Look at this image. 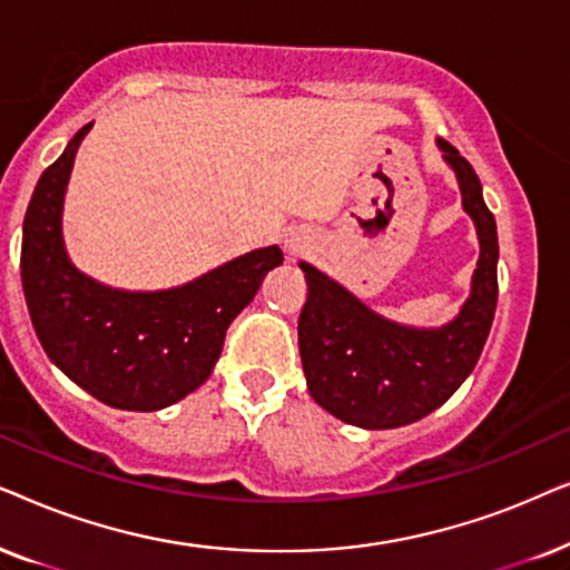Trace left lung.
Masks as SVG:
<instances>
[{
  "label": "left lung",
  "instance_id": "left-lung-1",
  "mask_svg": "<svg viewBox=\"0 0 570 570\" xmlns=\"http://www.w3.org/2000/svg\"><path fill=\"white\" fill-rule=\"evenodd\" d=\"M456 171L461 206L476 226L480 261L461 313L443 328L385 321L313 265L299 263L307 299L299 354L307 391L325 412L364 430L412 424L445 404L466 381L488 341L498 305V232L472 164L438 138Z\"/></svg>",
  "mask_w": 570,
  "mask_h": 570
}]
</instances>
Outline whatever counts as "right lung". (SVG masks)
Wrapping results in <instances>:
<instances>
[{"instance_id":"right-lung-1","label":"right lung","mask_w":570,"mask_h":570,"mask_svg":"<svg viewBox=\"0 0 570 570\" xmlns=\"http://www.w3.org/2000/svg\"><path fill=\"white\" fill-rule=\"evenodd\" d=\"M90 125L41 174L22 222L20 276L43 352L106 406L156 412L214 373L226 328L253 302L265 273L284 263L276 245L253 249L177 289L121 292L80 273L62 242V203Z\"/></svg>"}]
</instances>
